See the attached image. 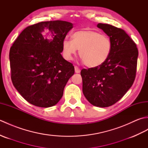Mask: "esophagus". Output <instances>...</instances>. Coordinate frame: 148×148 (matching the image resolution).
Segmentation results:
<instances>
[{"mask_svg":"<svg viewBox=\"0 0 148 148\" xmlns=\"http://www.w3.org/2000/svg\"><path fill=\"white\" fill-rule=\"evenodd\" d=\"M74 69H75V72H76V73H79V72H81L80 69L78 67H77V66H75Z\"/></svg>","mask_w":148,"mask_h":148,"instance_id":"1","label":"esophagus"}]
</instances>
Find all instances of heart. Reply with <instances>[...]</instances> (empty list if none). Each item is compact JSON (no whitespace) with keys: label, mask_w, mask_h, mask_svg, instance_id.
<instances>
[{"label":"heart","mask_w":148,"mask_h":148,"mask_svg":"<svg viewBox=\"0 0 148 148\" xmlns=\"http://www.w3.org/2000/svg\"><path fill=\"white\" fill-rule=\"evenodd\" d=\"M63 54L67 60H71L79 54L87 67H97L105 63L112 50L109 37L93 30L77 31L72 35V39L65 38L62 42Z\"/></svg>","instance_id":"1"}]
</instances>
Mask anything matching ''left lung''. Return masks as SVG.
<instances>
[{"label":"left lung","instance_id":"8db88e82","mask_svg":"<svg viewBox=\"0 0 148 148\" xmlns=\"http://www.w3.org/2000/svg\"><path fill=\"white\" fill-rule=\"evenodd\" d=\"M97 27L109 37L112 50L105 63L81 71L83 92L91 104L106 108L117 102L132 86L136 75L138 49L125 31L111 25Z\"/></svg>","mask_w":148,"mask_h":148}]
</instances>
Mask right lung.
<instances>
[{
	"instance_id": "right-lung-1",
	"label": "right lung",
	"mask_w": 148,
	"mask_h": 148,
	"mask_svg": "<svg viewBox=\"0 0 148 148\" xmlns=\"http://www.w3.org/2000/svg\"><path fill=\"white\" fill-rule=\"evenodd\" d=\"M72 28L65 21L40 22L25 29L11 46L12 84L31 104L49 108L62 97L74 74V66L61 55L63 40Z\"/></svg>"
}]
</instances>
